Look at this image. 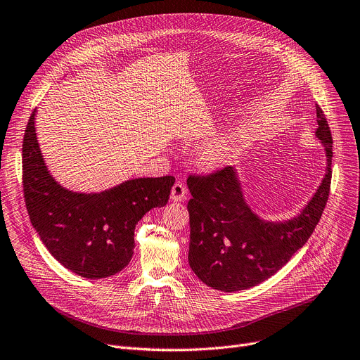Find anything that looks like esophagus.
Returning a JSON list of instances; mask_svg holds the SVG:
<instances>
[{
	"label": "esophagus",
	"instance_id": "34e87169",
	"mask_svg": "<svg viewBox=\"0 0 360 360\" xmlns=\"http://www.w3.org/2000/svg\"><path fill=\"white\" fill-rule=\"evenodd\" d=\"M186 193H188L186 186L184 184H181V182H176L172 186V189H171V200L174 202H181V201H184L186 198Z\"/></svg>",
	"mask_w": 360,
	"mask_h": 360
}]
</instances>
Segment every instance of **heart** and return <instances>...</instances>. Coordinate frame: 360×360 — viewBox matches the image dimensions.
I'll use <instances>...</instances> for the list:
<instances>
[{
    "label": "heart",
    "instance_id": "1",
    "mask_svg": "<svg viewBox=\"0 0 360 360\" xmlns=\"http://www.w3.org/2000/svg\"><path fill=\"white\" fill-rule=\"evenodd\" d=\"M234 152V145L230 138H217L200 150V160L207 168H215L222 165Z\"/></svg>",
    "mask_w": 360,
    "mask_h": 360
}]
</instances>
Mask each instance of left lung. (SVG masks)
Listing matches in <instances>:
<instances>
[{
  "label": "left lung",
  "mask_w": 360,
  "mask_h": 360,
  "mask_svg": "<svg viewBox=\"0 0 360 360\" xmlns=\"http://www.w3.org/2000/svg\"><path fill=\"white\" fill-rule=\"evenodd\" d=\"M316 136L326 155V172L310 201L294 217L264 219L248 205L237 168L211 176H189L188 261L197 277L219 291L251 288L274 276L313 234L329 198L333 139L316 105Z\"/></svg>",
  "instance_id": "8db88e82"
}]
</instances>
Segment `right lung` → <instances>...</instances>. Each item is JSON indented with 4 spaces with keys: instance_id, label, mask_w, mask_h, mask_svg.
<instances>
[{
    "instance_id": "1",
    "label": "right lung",
    "mask_w": 360,
    "mask_h": 360,
    "mask_svg": "<svg viewBox=\"0 0 360 360\" xmlns=\"http://www.w3.org/2000/svg\"><path fill=\"white\" fill-rule=\"evenodd\" d=\"M37 109L22 141V186L30 221L49 252L75 274L91 280L122 271L132 259L135 226L165 207L174 176L134 178L99 192L63 186L50 172L36 134Z\"/></svg>"
}]
</instances>
